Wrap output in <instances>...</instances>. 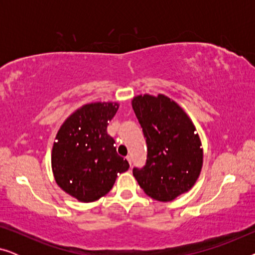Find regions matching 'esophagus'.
<instances>
[{
  "instance_id": "obj_1",
  "label": "esophagus",
  "mask_w": 255,
  "mask_h": 255,
  "mask_svg": "<svg viewBox=\"0 0 255 255\" xmlns=\"http://www.w3.org/2000/svg\"><path fill=\"white\" fill-rule=\"evenodd\" d=\"M127 160L128 161V163H130V165H131V155H128L127 156Z\"/></svg>"
}]
</instances>
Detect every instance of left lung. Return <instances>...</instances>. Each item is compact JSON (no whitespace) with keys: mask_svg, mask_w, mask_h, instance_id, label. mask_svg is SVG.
I'll list each match as a JSON object with an SVG mask.
<instances>
[{"mask_svg":"<svg viewBox=\"0 0 255 255\" xmlns=\"http://www.w3.org/2000/svg\"><path fill=\"white\" fill-rule=\"evenodd\" d=\"M132 108L147 144V160L133 176L153 200L170 202L189 191L203 166L196 127L179 103L163 94L133 97Z\"/></svg>","mask_w":255,"mask_h":255,"instance_id":"obj_1","label":"left lung"}]
</instances>
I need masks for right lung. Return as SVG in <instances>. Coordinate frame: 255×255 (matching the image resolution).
Instances as JSON below:
<instances>
[{"label": "right lung", "mask_w": 255, "mask_h": 255, "mask_svg": "<svg viewBox=\"0 0 255 255\" xmlns=\"http://www.w3.org/2000/svg\"><path fill=\"white\" fill-rule=\"evenodd\" d=\"M118 102L83 104L64 121L52 146L51 166L55 182L83 203L97 201L113 188L128 162L117 154L107 127Z\"/></svg>", "instance_id": "add662e5"}]
</instances>
